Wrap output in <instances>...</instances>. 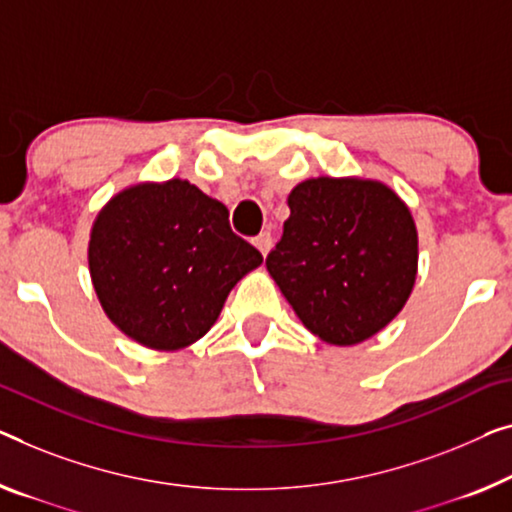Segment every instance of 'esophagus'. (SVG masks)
Segmentation results:
<instances>
[{
  "mask_svg": "<svg viewBox=\"0 0 512 512\" xmlns=\"http://www.w3.org/2000/svg\"><path fill=\"white\" fill-rule=\"evenodd\" d=\"M271 243H273L271 232H259V234L255 236V246H257V250H259V253H262V255L269 253Z\"/></svg>",
  "mask_w": 512,
  "mask_h": 512,
  "instance_id": "34e87169",
  "label": "esophagus"
}]
</instances>
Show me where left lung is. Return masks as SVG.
<instances>
[{"label": "left lung", "mask_w": 512, "mask_h": 512, "mask_svg": "<svg viewBox=\"0 0 512 512\" xmlns=\"http://www.w3.org/2000/svg\"><path fill=\"white\" fill-rule=\"evenodd\" d=\"M289 218L266 269L305 329L329 345L375 335L407 303L418 234L398 195L368 179H308L289 193Z\"/></svg>", "instance_id": "left-lung-1"}]
</instances>
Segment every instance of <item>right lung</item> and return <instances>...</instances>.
<instances>
[{"mask_svg":"<svg viewBox=\"0 0 512 512\" xmlns=\"http://www.w3.org/2000/svg\"><path fill=\"white\" fill-rule=\"evenodd\" d=\"M262 253L230 227L223 202L193 183H140L112 197L89 241L105 315L144 347L181 349L207 333Z\"/></svg>","mask_w":512,"mask_h":512,"instance_id":"right-lung-1","label":"right lung"}]
</instances>
